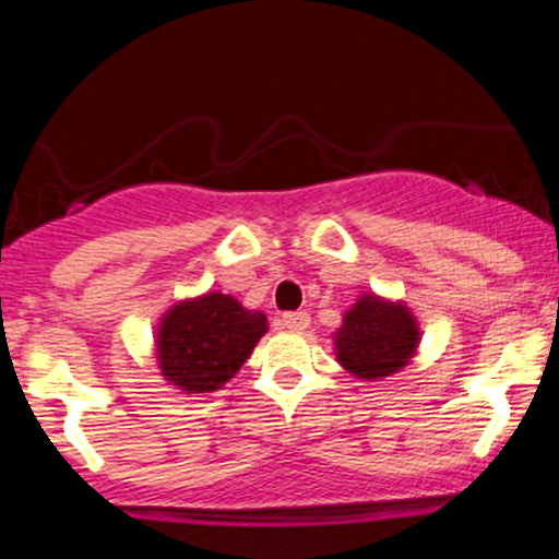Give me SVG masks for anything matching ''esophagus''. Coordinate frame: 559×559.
<instances>
[{
    "label": "esophagus",
    "instance_id": "esophagus-1",
    "mask_svg": "<svg viewBox=\"0 0 559 559\" xmlns=\"http://www.w3.org/2000/svg\"><path fill=\"white\" fill-rule=\"evenodd\" d=\"M307 325H310V316H307V312H286V316L281 318V329L292 333H301Z\"/></svg>",
    "mask_w": 559,
    "mask_h": 559
}]
</instances>
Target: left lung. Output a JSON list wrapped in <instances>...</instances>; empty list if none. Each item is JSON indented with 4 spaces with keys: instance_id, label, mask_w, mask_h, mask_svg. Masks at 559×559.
I'll return each instance as SVG.
<instances>
[{
    "instance_id": "left-lung-1",
    "label": "left lung",
    "mask_w": 559,
    "mask_h": 559,
    "mask_svg": "<svg viewBox=\"0 0 559 559\" xmlns=\"http://www.w3.org/2000/svg\"><path fill=\"white\" fill-rule=\"evenodd\" d=\"M333 344L344 370L360 381H383L413 360L420 344V329L404 301L362 294L346 310Z\"/></svg>"
}]
</instances>
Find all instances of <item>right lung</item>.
Here are the masks:
<instances>
[{"label": "right lung", "instance_id": "right-lung-1", "mask_svg": "<svg viewBox=\"0 0 559 559\" xmlns=\"http://www.w3.org/2000/svg\"><path fill=\"white\" fill-rule=\"evenodd\" d=\"M267 318L221 292L183 299L157 325V365L173 389L207 394L223 389L265 336Z\"/></svg>", "mask_w": 559, "mask_h": 559}]
</instances>
